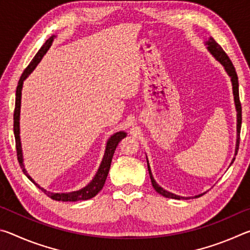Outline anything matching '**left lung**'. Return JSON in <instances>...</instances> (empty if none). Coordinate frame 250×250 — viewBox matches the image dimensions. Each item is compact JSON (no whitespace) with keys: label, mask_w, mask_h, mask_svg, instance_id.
<instances>
[{"label":"left lung","mask_w":250,"mask_h":250,"mask_svg":"<svg viewBox=\"0 0 250 250\" xmlns=\"http://www.w3.org/2000/svg\"><path fill=\"white\" fill-rule=\"evenodd\" d=\"M205 45L207 46V50L210 53L211 56H213L215 59H216L217 62H219V64H222V66L224 67V69L227 73V75L229 76L230 78V82H231V86H232V95H234V103H235V108H236V111H237V135H236V147H235V155L234 158H232L231 162H230V166L232 164V162L235 161V156L237 155V152H238V146H239V135H240V128H242V104H240V101H239V90H238V77H237V74H236V70H235V67L234 65L231 64L230 59L228 58V56L226 55V53L224 52L223 48L219 46L213 37H208V40L205 42ZM146 164H147V171H149V174H150V179H151V183L152 186H153V188L155 189L156 192L161 195L164 196V197H167V198H174V200H188V198H193V197H197V196H201L202 194H198V195L195 196H180V195H176L174 193H171L167 191V189H164L162 186H160L158 183H156L153 175H152V172H151V167H150V164H149V161H147L146 158ZM204 194V193H203Z\"/></svg>","instance_id":"8db88e82"}]
</instances>
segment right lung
<instances>
[{
  "mask_svg": "<svg viewBox=\"0 0 250 250\" xmlns=\"http://www.w3.org/2000/svg\"><path fill=\"white\" fill-rule=\"evenodd\" d=\"M56 35L50 36L49 39L45 42V44L42 46L41 49L37 52L35 57L32 59V62H29V65L26 67V69L24 70V73L21 76L19 80L18 88H16V98H15V110H14V137H15V143H16V152H18V160L20 162L21 168L25 175L27 176V179L33 182L41 191H43L48 197L53 198L55 201H62V202H77V201H86L96 196L101 189H103L104 182L107 180L108 173L110 170V166H111V161L113 153H115L116 147L122 139L126 137V132L125 131H118V132L113 133L111 137L108 139L107 145H105V150L103 161H101L98 171H97L96 175L94 176L89 183H88L84 188L78 189V191L73 192H67V193H54L50 191H46L44 188L41 186L34 181L31 175L28 174L26 168L24 166V159H23V150H22V143H21V135H20V117H21V100H22V89H23V83L32 71L35 69V67L39 65V62L42 61L44 55L47 53L50 46L53 44V41Z\"/></svg>",
  "mask_w": 250,
  "mask_h": 250,
  "instance_id": "1",
  "label": "right lung"
}]
</instances>
